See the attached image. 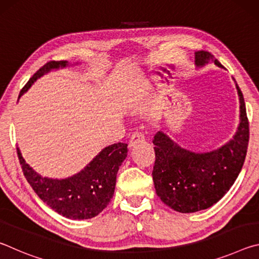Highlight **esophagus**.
<instances>
[{"label":"esophagus","mask_w":259,"mask_h":259,"mask_svg":"<svg viewBox=\"0 0 259 259\" xmlns=\"http://www.w3.org/2000/svg\"><path fill=\"white\" fill-rule=\"evenodd\" d=\"M143 142H145V135H144L142 131H135V133L131 135V137H130L129 145H130V147H133L135 145H137V144L143 143Z\"/></svg>","instance_id":"1"}]
</instances>
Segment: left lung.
Listing matches in <instances>:
<instances>
[{
  "mask_svg": "<svg viewBox=\"0 0 259 259\" xmlns=\"http://www.w3.org/2000/svg\"><path fill=\"white\" fill-rule=\"evenodd\" d=\"M210 59L224 68L210 52H195L196 66H203ZM236 89L240 97V125L233 139L218 150L194 153L177 145L162 131L154 136L152 176L156 194L178 212H195L211 207L229 192L242 169L249 143V121L238 84Z\"/></svg>",
  "mask_w": 259,
  "mask_h": 259,
  "instance_id": "1",
  "label": "left lung"
}]
</instances>
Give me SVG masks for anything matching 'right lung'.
<instances>
[{
	"label": "right lung",
	"instance_id": "obj_1",
	"mask_svg": "<svg viewBox=\"0 0 259 259\" xmlns=\"http://www.w3.org/2000/svg\"><path fill=\"white\" fill-rule=\"evenodd\" d=\"M66 65V60L48 61L29 78L21 89L19 97L37 77L52 68L65 67ZM126 153V144H113L104 148L82 171L66 179H51L35 172L17 148L24 176L38 198L56 212L71 219L93 218L107 207L115 190L117 171Z\"/></svg>",
	"mask_w": 259,
	"mask_h": 259
}]
</instances>
